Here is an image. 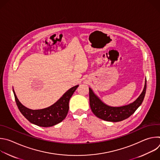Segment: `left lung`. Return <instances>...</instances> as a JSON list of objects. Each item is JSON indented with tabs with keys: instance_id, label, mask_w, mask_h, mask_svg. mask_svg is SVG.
<instances>
[{
	"instance_id": "8db88e82",
	"label": "left lung",
	"mask_w": 160,
	"mask_h": 160,
	"mask_svg": "<svg viewBox=\"0 0 160 160\" xmlns=\"http://www.w3.org/2000/svg\"><path fill=\"white\" fill-rule=\"evenodd\" d=\"M146 91V79L144 89L141 95L135 101L120 107H112L104 104L89 88V101L92 111L94 115L103 120L117 122L128 118L142 104Z\"/></svg>"
}]
</instances>
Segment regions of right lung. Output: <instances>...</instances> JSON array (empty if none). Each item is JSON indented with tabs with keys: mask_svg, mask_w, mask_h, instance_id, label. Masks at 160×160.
Wrapping results in <instances>:
<instances>
[{
	"mask_svg": "<svg viewBox=\"0 0 160 160\" xmlns=\"http://www.w3.org/2000/svg\"><path fill=\"white\" fill-rule=\"evenodd\" d=\"M78 85L66 92L52 106L42 109H31L22 105L18 100L14 90L13 92L18 108L21 114L30 123L36 125L48 127L61 122L66 117L69 110V101Z\"/></svg>",
	"mask_w": 160,
	"mask_h": 160,
	"instance_id": "obj_1",
	"label": "right lung"
}]
</instances>
